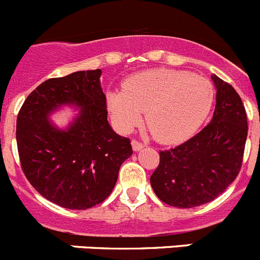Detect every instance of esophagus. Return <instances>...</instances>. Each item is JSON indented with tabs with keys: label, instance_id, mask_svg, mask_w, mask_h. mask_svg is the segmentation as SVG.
<instances>
[{
	"label": "esophagus",
	"instance_id": "34e87169",
	"mask_svg": "<svg viewBox=\"0 0 260 260\" xmlns=\"http://www.w3.org/2000/svg\"><path fill=\"white\" fill-rule=\"evenodd\" d=\"M132 147H133V150H134V152H139V150H142L143 148H144V145H143L142 143L138 142V140H133Z\"/></svg>",
	"mask_w": 260,
	"mask_h": 260
}]
</instances>
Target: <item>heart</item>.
<instances>
[{
    "mask_svg": "<svg viewBox=\"0 0 260 260\" xmlns=\"http://www.w3.org/2000/svg\"><path fill=\"white\" fill-rule=\"evenodd\" d=\"M213 101L211 81L174 69L140 71L123 83V90L107 93L108 112L120 132H130L147 112L152 135L169 145L191 138L208 117Z\"/></svg>",
    "mask_w": 260,
    "mask_h": 260,
    "instance_id": "obj_1",
    "label": "heart"
}]
</instances>
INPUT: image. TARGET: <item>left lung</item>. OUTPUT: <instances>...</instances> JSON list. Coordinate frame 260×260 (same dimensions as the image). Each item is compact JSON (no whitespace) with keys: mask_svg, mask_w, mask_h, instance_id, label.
<instances>
[{"mask_svg":"<svg viewBox=\"0 0 260 260\" xmlns=\"http://www.w3.org/2000/svg\"><path fill=\"white\" fill-rule=\"evenodd\" d=\"M216 108L211 122L184 144L159 152L150 176L153 191L177 208L212 202L236 179L243 163L248 121L243 101L229 83L212 75Z\"/></svg>","mask_w":260,"mask_h":260,"instance_id":"left-lung-1","label":"left lung"}]
</instances>
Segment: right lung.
I'll return each instance as SVG.
<instances>
[{
	"label": "right lung",
	"instance_id": "add662e5",
	"mask_svg": "<svg viewBox=\"0 0 260 260\" xmlns=\"http://www.w3.org/2000/svg\"><path fill=\"white\" fill-rule=\"evenodd\" d=\"M101 75L97 69L48 79L17 115L21 169L42 197L62 208L81 211L105 202L133 154L130 140L108 123ZM65 107L78 113L60 128L49 117Z\"/></svg>",
	"mask_w": 260,
	"mask_h": 260
}]
</instances>
